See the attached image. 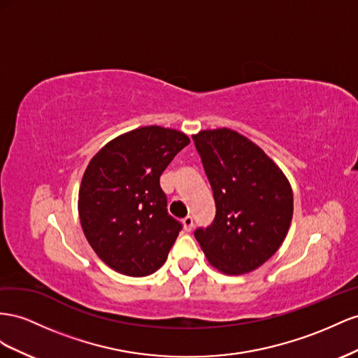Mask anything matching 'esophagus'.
Listing matches in <instances>:
<instances>
[{
  "label": "esophagus",
  "instance_id": "1",
  "mask_svg": "<svg viewBox=\"0 0 358 358\" xmlns=\"http://www.w3.org/2000/svg\"><path fill=\"white\" fill-rule=\"evenodd\" d=\"M183 230L185 231H191L192 230V227H194V218L192 217H187V218H183Z\"/></svg>",
  "mask_w": 358,
  "mask_h": 358
}]
</instances>
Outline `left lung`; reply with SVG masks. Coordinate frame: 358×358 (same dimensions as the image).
<instances>
[{
    "mask_svg": "<svg viewBox=\"0 0 358 358\" xmlns=\"http://www.w3.org/2000/svg\"><path fill=\"white\" fill-rule=\"evenodd\" d=\"M214 191L215 220L194 236L220 273L241 275L283 244L294 214L291 183L256 143L234 129L192 135Z\"/></svg>",
    "mask_w": 358,
    "mask_h": 358,
    "instance_id": "8db88e82",
    "label": "left lung"
}]
</instances>
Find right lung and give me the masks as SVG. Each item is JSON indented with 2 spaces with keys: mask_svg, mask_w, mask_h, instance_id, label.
<instances>
[{
  "mask_svg": "<svg viewBox=\"0 0 358 358\" xmlns=\"http://www.w3.org/2000/svg\"><path fill=\"white\" fill-rule=\"evenodd\" d=\"M187 144L183 132L152 124L113 138L90 159L80 221L94 253L114 271L146 277L167 260L182 226L167 214L159 176Z\"/></svg>",
  "mask_w": 358,
  "mask_h": 358,
  "instance_id": "obj_1",
  "label": "right lung"
}]
</instances>
